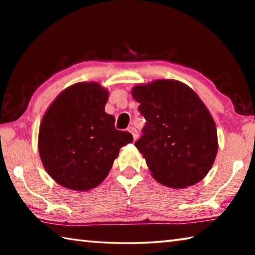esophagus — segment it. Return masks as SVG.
Listing matches in <instances>:
<instances>
[{"label":"esophagus","mask_w":255,"mask_h":255,"mask_svg":"<svg viewBox=\"0 0 255 255\" xmlns=\"http://www.w3.org/2000/svg\"><path fill=\"white\" fill-rule=\"evenodd\" d=\"M127 130H128L129 132H130V133H131V135H132V138H133V140H136V139H137V138H138V132H137V130H136V129H135V128H133V127H129V128L127 129Z\"/></svg>","instance_id":"34e87169"}]
</instances>
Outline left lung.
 I'll return each mask as SVG.
<instances>
[{
	"mask_svg": "<svg viewBox=\"0 0 255 255\" xmlns=\"http://www.w3.org/2000/svg\"><path fill=\"white\" fill-rule=\"evenodd\" d=\"M131 94L146 120L135 146L154 179L176 189L204 179L217 154V129L196 92L179 81L157 80Z\"/></svg>",
	"mask_w": 255,
	"mask_h": 255,
	"instance_id": "8db88e82",
	"label": "left lung"
}]
</instances>
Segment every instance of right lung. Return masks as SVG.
Returning <instances> with one entry per match:
<instances>
[{"label": "right lung", "mask_w": 255, "mask_h": 255, "mask_svg": "<svg viewBox=\"0 0 255 255\" xmlns=\"http://www.w3.org/2000/svg\"><path fill=\"white\" fill-rule=\"evenodd\" d=\"M108 91L98 83L70 86L51 103L42 118L38 149L56 182L77 191L96 188L107 178L119 149L132 141L117 130L105 112Z\"/></svg>", "instance_id": "right-lung-1"}]
</instances>
